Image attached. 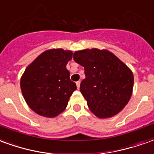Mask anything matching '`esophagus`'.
Here are the masks:
<instances>
[{
    "label": "esophagus",
    "instance_id": "obj_1",
    "mask_svg": "<svg viewBox=\"0 0 154 154\" xmlns=\"http://www.w3.org/2000/svg\"><path fill=\"white\" fill-rule=\"evenodd\" d=\"M76 84H77V89H79V88H80V84H81L80 81H78V82H76Z\"/></svg>",
    "mask_w": 154,
    "mask_h": 154
}]
</instances>
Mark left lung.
<instances>
[{"mask_svg":"<svg viewBox=\"0 0 154 154\" xmlns=\"http://www.w3.org/2000/svg\"><path fill=\"white\" fill-rule=\"evenodd\" d=\"M73 59L84 67L86 78L81 82L80 91L91 111L100 119L119 113L132 96V71L106 49L76 51Z\"/></svg>","mask_w":154,"mask_h":154,"instance_id":"left-lung-1","label":"left lung"}]
</instances>
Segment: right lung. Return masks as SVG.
<instances>
[{"mask_svg": "<svg viewBox=\"0 0 154 154\" xmlns=\"http://www.w3.org/2000/svg\"><path fill=\"white\" fill-rule=\"evenodd\" d=\"M72 58V51L52 48L38 55L26 67L20 78V89L27 105L35 113L54 118L66 109L77 90L66 67Z\"/></svg>", "mask_w": 154, "mask_h": 154, "instance_id": "right-lung-1", "label": "right lung"}]
</instances>
